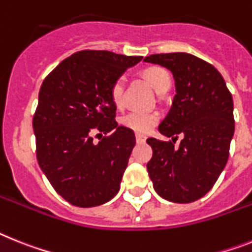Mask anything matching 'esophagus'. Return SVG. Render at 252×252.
<instances>
[{"instance_id": "esophagus-1", "label": "esophagus", "mask_w": 252, "mask_h": 252, "mask_svg": "<svg viewBox=\"0 0 252 252\" xmlns=\"http://www.w3.org/2000/svg\"><path fill=\"white\" fill-rule=\"evenodd\" d=\"M136 139L138 143H143L146 142V136H143L141 133H136Z\"/></svg>"}]
</instances>
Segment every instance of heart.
Returning a JSON list of instances; mask_svg holds the SVG:
<instances>
[{"mask_svg": "<svg viewBox=\"0 0 252 252\" xmlns=\"http://www.w3.org/2000/svg\"><path fill=\"white\" fill-rule=\"evenodd\" d=\"M143 75L158 94L170 88V84H172L170 75L162 67H149L143 71ZM124 90H126V78L120 75L114 80L111 90H110L111 100L118 109L123 107L124 105ZM158 120H160V115L155 111H130L120 118V123L123 126H126L133 132L141 133V134L151 132L156 126Z\"/></svg>", "mask_w": 252, "mask_h": 252, "instance_id": "b5f03b06", "label": "heart"}]
</instances>
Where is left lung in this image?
<instances>
[{"label":"left lung","instance_id":"left-lung-1","mask_svg":"<svg viewBox=\"0 0 252 252\" xmlns=\"http://www.w3.org/2000/svg\"><path fill=\"white\" fill-rule=\"evenodd\" d=\"M173 73L177 94L158 132L172 141L147 138L152 158L147 172L155 191L168 201L188 204L210 191L229 158L234 133L233 98L221 74L191 54L145 58ZM181 134L178 148L174 146Z\"/></svg>","mask_w":252,"mask_h":252}]
</instances>
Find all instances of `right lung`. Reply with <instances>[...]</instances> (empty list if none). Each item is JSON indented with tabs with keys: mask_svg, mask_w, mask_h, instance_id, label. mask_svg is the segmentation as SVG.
I'll use <instances>...</instances> for the list:
<instances>
[{
	"mask_svg": "<svg viewBox=\"0 0 252 252\" xmlns=\"http://www.w3.org/2000/svg\"><path fill=\"white\" fill-rule=\"evenodd\" d=\"M141 60L83 50L44 78L33 116L35 154L51 186L71 205L92 208L119 191L136 137L118 126L110 90L126 67ZM98 135L103 139L94 143Z\"/></svg>",
	"mask_w": 252,
	"mask_h": 252,
	"instance_id": "add662e5",
	"label": "right lung"
}]
</instances>
